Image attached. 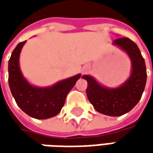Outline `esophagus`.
Wrapping results in <instances>:
<instances>
[{"instance_id":"1","label":"esophagus","mask_w":153,"mask_h":153,"mask_svg":"<svg viewBox=\"0 0 153 153\" xmlns=\"http://www.w3.org/2000/svg\"><path fill=\"white\" fill-rule=\"evenodd\" d=\"M86 71H87V70H83V73H85Z\"/></svg>"}]
</instances>
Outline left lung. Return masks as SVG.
Here are the masks:
<instances>
[{
  "instance_id": "8db88e82",
  "label": "left lung",
  "mask_w": 153,
  "mask_h": 153,
  "mask_svg": "<svg viewBox=\"0 0 153 153\" xmlns=\"http://www.w3.org/2000/svg\"><path fill=\"white\" fill-rule=\"evenodd\" d=\"M112 44L125 51L131 60V74L125 83L117 88H107L91 75L85 74L82 78L88 82L87 96L97 111L120 116L131 111L141 99L147 81V69L139 48L129 38H117Z\"/></svg>"
}]
</instances>
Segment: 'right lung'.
Returning <instances> with one entry per match:
<instances>
[{
	"label": "right lung",
	"instance_id": "1",
	"mask_svg": "<svg viewBox=\"0 0 153 153\" xmlns=\"http://www.w3.org/2000/svg\"><path fill=\"white\" fill-rule=\"evenodd\" d=\"M26 41L16 46L9 60V86L17 105L33 118L45 120L56 116L63 107L67 94L81 74L57 82L50 87L32 85L25 79L19 67V55Z\"/></svg>",
	"mask_w": 153,
	"mask_h": 153
}]
</instances>
